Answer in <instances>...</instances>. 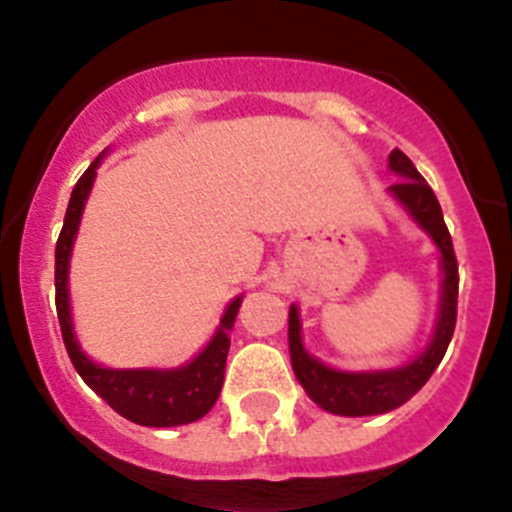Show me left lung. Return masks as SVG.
<instances>
[{
    "label": "left lung",
    "mask_w": 512,
    "mask_h": 512,
    "mask_svg": "<svg viewBox=\"0 0 512 512\" xmlns=\"http://www.w3.org/2000/svg\"><path fill=\"white\" fill-rule=\"evenodd\" d=\"M390 169L400 174L390 187L402 205L408 207L415 223L431 233L441 251L443 266V292H441V315H438L436 333H433L431 346L415 361H410L402 369H390V372H364L348 374L328 369L318 359H312L302 346L300 338V315L297 307H289V356H292V369L297 379L305 387L307 395L318 402L320 408L336 415H379L387 410H395L410 400L415 392L423 387L436 366L441 364L446 348H449L451 336L456 328V300H459V264H456L454 243L451 233L443 223V212L438 205L436 194L428 187L420 171L415 169L400 148L390 153Z\"/></svg>",
    "instance_id": "left-lung-1"
}]
</instances>
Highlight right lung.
Segmentation results:
<instances>
[{
  "label": "right lung",
  "instance_id": "right-lung-1",
  "mask_svg": "<svg viewBox=\"0 0 512 512\" xmlns=\"http://www.w3.org/2000/svg\"><path fill=\"white\" fill-rule=\"evenodd\" d=\"M99 158L89 166L71 192L63 228L56 243V312L61 323V336L69 351V359L79 377L110 405L122 418L133 420L138 425H151V428H169V425H184L200 420L210 413L215 400L220 397L225 379V361H228L230 338L235 315L241 307V297H235L225 310L220 328L215 338L207 343V348L194 361L179 369L158 372V369H104L92 359L81 354L79 343L74 338L69 312V256L74 246V235L79 230L81 210L87 202V194L92 189L94 176H97Z\"/></svg>",
  "mask_w": 512,
  "mask_h": 512
}]
</instances>
